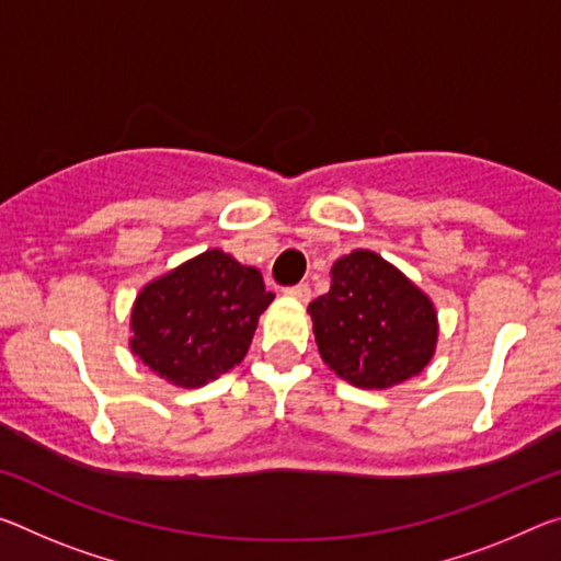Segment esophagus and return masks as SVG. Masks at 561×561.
Here are the masks:
<instances>
[{
  "instance_id": "obj_1",
  "label": "esophagus",
  "mask_w": 561,
  "mask_h": 561,
  "mask_svg": "<svg viewBox=\"0 0 561 561\" xmlns=\"http://www.w3.org/2000/svg\"><path fill=\"white\" fill-rule=\"evenodd\" d=\"M287 295L299 299V301H309V297H312V289H309L307 282H301V284H295V287H289Z\"/></svg>"
}]
</instances>
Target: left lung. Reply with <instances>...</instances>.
<instances>
[{
	"instance_id": "1",
	"label": "left lung",
	"mask_w": 561,
	"mask_h": 561,
	"mask_svg": "<svg viewBox=\"0 0 561 561\" xmlns=\"http://www.w3.org/2000/svg\"><path fill=\"white\" fill-rule=\"evenodd\" d=\"M307 312L324 364L354 387L402 385L420 375L437 350L432 299L369 249H354L334 262L332 287Z\"/></svg>"
}]
</instances>
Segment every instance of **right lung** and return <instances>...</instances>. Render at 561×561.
I'll list each match as a JSON object with an SVG mask.
<instances>
[{"label": "right lung", "instance_id": "right-lung-1", "mask_svg": "<svg viewBox=\"0 0 561 561\" xmlns=\"http://www.w3.org/2000/svg\"><path fill=\"white\" fill-rule=\"evenodd\" d=\"M274 295L221 249L149 282L131 307V354L169 385L197 389L237 367Z\"/></svg>", "mask_w": 561, "mask_h": 561}]
</instances>
